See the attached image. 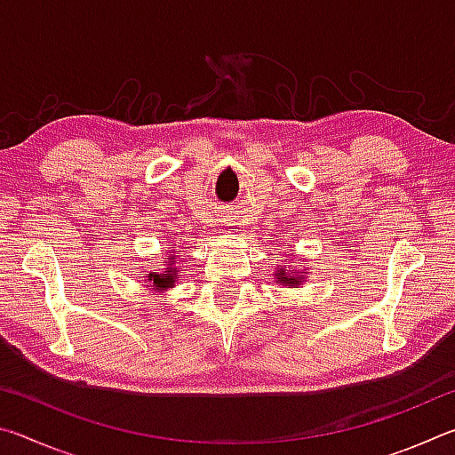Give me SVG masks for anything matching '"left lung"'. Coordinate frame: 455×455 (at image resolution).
I'll list each match as a JSON object with an SVG mask.
<instances>
[{
    "instance_id": "8db88e82",
    "label": "left lung",
    "mask_w": 455,
    "mask_h": 455,
    "mask_svg": "<svg viewBox=\"0 0 455 455\" xmlns=\"http://www.w3.org/2000/svg\"><path fill=\"white\" fill-rule=\"evenodd\" d=\"M275 276H276V279H279L283 284H289V287H292V284H299V283H301L299 279H295V276H292V275H289L287 271H284L283 267L279 268V271L275 273Z\"/></svg>"
}]
</instances>
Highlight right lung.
Masks as SVG:
<instances>
[{"instance_id":"1","label":"right lung","mask_w":455,"mask_h":455,"mask_svg":"<svg viewBox=\"0 0 455 455\" xmlns=\"http://www.w3.org/2000/svg\"><path fill=\"white\" fill-rule=\"evenodd\" d=\"M174 259V257H172ZM148 281L152 283V287H160V289H168V287H174V281H176V271L171 268V271H164V275H148Z\"/></svg>"}]
</instances>
